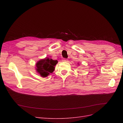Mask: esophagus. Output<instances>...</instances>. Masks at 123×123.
<instances>
[{
	"label": "esophagus",
	"instance_id": "esophagus-1",
	"mask_svg": "<svg viewBox=\"0 0 123 123\" xmlns=\"http://www.w3.org/2000/svg\"><path fill=\"white\" fill-rule=\"evenodd\" d=\"M62 61L64 62H68V59H66V58H63L62 59Z\"/></svg>",
	"mask_w": 123,
	"mask_h": 123
}]
</instances>
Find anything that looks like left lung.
<instances>
[{
    "instance_id": "left-lung-1",
    "label": "left lung",
    "mask_w": 123,
    "mask_h": 123,
    "mask_svg": "<svg viewBox=\"0 0 123 123\" xmlns=\"http://www.w3.org/2000/svg\"><path fill=\"white\" fill-rule=\"evenodd\" d=\"M78 65H79V63H78Z\"/></svg>"
}]
</instances>
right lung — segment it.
Segmentation results:
<instances>
[{
    "mask_svg": "<svg viewBox=\"0 0 123 123\" xmlns=\"http://www.w3.org/2000/svg\"><path fill=\"white\" fill-rule=\"evenodd\" d=\"M57 62V60L54 61L49 57L41 59L35 64L36 71L42 77H46L54 71Z\"/></svg>",
    "mask_w": 123,
    "mask_h": 123,
    "instance_id": "1",
    "label": "right lung"
}]
</instances>
